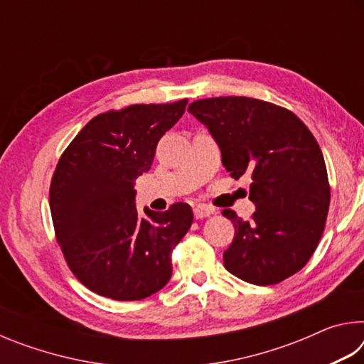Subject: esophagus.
<instances>
[{"label": "esophagus", "mask_w": 364, "mask_h": 364, "mask_svg": "<svg viewBox=\"0 0 364 364\" xmlns=\"http://www.w3.org/2000/svg\"><path fill=\"white\" fill-rule=\"evenodd\" d=\"M213 212H215V208L208 207V205H196V207H194V217H196L197 220L205 218V217H210V215H213Z\"/></svg>", "instance_id": "obj_1"}]
</instances>
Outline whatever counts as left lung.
Instances as JSON below:
<instances>
[{
  "instance_id": "1",
  "label": "left lung",
  "mask_w": 364,
  "mask_h": 364,
  "mask_svg": "<svg viewBox=\"0 0 364 364\" xmlns=\"http://www.w3.org/2000/svg\"><path fill=\"white\" fill-rule=\"evenodd\" d=\"M188 110L212 133L234 180L252 178L250 220L221 212L234 225L225 268L257 286L295 274L316 250L329 212L328 170L315 136L291 110L254 97H208Z\"/></svg>"
}]
</instances>
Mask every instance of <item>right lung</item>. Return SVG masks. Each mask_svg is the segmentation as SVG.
Masks as SVG:
<instances>
[{
    "label": "right lung",
    "mask_w": 364,
    "mask_h": 364,
    "mask_svg": "<svg viewBox=\"0 0 364 364\" xmlns=\"http://www.w3.org/2000/svg\"><path fill=\"white\" fill-rule=\"evenodd\" d=\"M186 104H133L96 115L59 159L49 186L54 232L72 273L97 295L141 300L170 281L171 250L193 225V210L176 202L139 217L134 181L149 171L159 139Z\"/></svg>",
    "instance_id": "add662e5"
}]
</instances>
